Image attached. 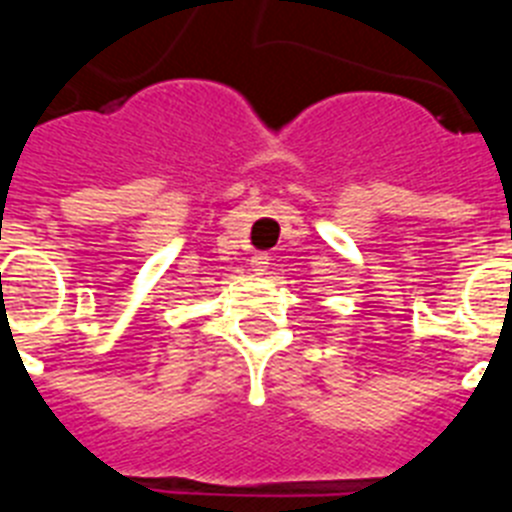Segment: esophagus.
I'll use <instances>...</instances> for the list:
<instances>
[{
  "label": "esophagus",
  "mask_w": 512,
  "mask_h": 512,
  "mask_svg": "<svg viewBox=\"0 0 512 512\" xmlns=\"http://www.w3.org/2000/svg\"><path fill=\"white\" fill-rule=\"evenodd\" d=\"M252 270H257V273H262V270L270 268V255L268 252H255V257H252Z\"/></svg>",
  "instance_id": "esophagus-1"
}]
</instances>
